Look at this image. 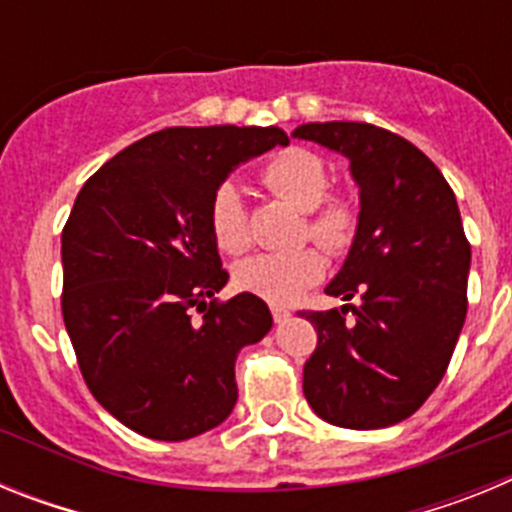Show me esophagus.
Listing matches in <instances>:
<instances>
[{
	"label": "esophagus",
	"instance_id": "34e87169",
	"mask_svg": "<svg viewBox=\"0 0 512 512\" xmlns=\"http://www.w3.org/2000/svg\"><path fill=\"white\" fill-rule=\"evenodd\" d=\"M271 315H274V323H287V320L292 318V312H289L287 307H279V305L271 307Z\"/></svg>",
	"mask_w": 512,
	"mask_h": 512
}]
</instances>
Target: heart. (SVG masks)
<instances>
[{
    "label": "heart",
    "mask_w": 512,
    "mask_h": 512,
    "mask_svg": "<svg viewBox=\"0 0 512 512\" xmlns=\"http://www.w3.org/2000/svg\"><path fill=\"white\" fill-rule=\"evenodd\" d=\"M261 182L307 212L302 230L330 256H341L356 238L359 215L343 197H328L330 174L320 156L292 148L274 156L261 169ZM207 225L217 248L230 256L251 246L248 210L233 184H220L207 207ZM325 274V256L318 248H297L287 253H259L235 269V284L243 292L261 297L271 305H289Z\"/></svg>",
    "instance_id": "b5f03b06"
}]
</instances>
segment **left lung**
I'll list each match as a JSON object with an SVG mask.
<instances>
[{"mask_svg": "<svg viewBox=\"0 0 512 512\" xmlns=\"http://www.w3.org/2000/svg\"><path fill=\"white\" fill-rule=\"evenodd\" d=\"M292 135L346 156L361 194L346 264L325 287L359 302L300 312L318 330L302 390L328 423L387 428L431 397L464 328L472 246L459 205L431 158L390 130L307 122Z\"/></svg>", "mask_w": 512, "mask_h": 512, "instance_id": "1", "label": "left lung"}]
</instances>
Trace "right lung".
<instances>
[{
  "label": "right lung",
  "mask_w": 512,
  "mask_h": 512,
  "mask_svg": "<svg viewBox=\"0 0 512 512\" xmlns=\"http://www.w3.org/2000/svg\"><path fill=\"white\" fill-rule=\"evenodd\" d=\"M287 143L279 128H166L81 187L61 233L63 323L89 392L130 431L187 441L233 410L238 351L274 320L251 292L206 302L228 282L207 207L235 166Z\"/></svg>",
  "instance_id": "add662e5"
}]
</instances>
